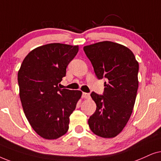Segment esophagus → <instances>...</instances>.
<instances>
[{
  "label": "esophagus",
  "instance_id": "esophagus-1",
  "mask_svg": "<svg viewBox=\"0 0 161 161\" xmlns=\"http://www.w3.org/2000/svg\"><path fill=\"white\" fill-rule=\"evenodd\" d=\"M91 96H90V93H82V98H90Z\"/></svg>",
  "mask_w": 161,
  "mask_h": 161
}]
</instances>
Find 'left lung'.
<instances>
[{
    "label": "left lung",
    "instance_id": "8db88e82",
    "mask_svg": "<svg viewBox=\"0 0 161 161\" xmlns=\"http://www.w3.org/2000/svg\"><path fill=\"white\" fill-rule=\"evenodd\" d=\"M83 49L98 79H107L103 95L91 94L96 110L88 119L89 127L96 136L114 138L125 127L133 110L138 63L130 49L116 42H99Z\"/></svg>",
    "mask_w": 161,
    "mask_h": 161
}]
</instances>
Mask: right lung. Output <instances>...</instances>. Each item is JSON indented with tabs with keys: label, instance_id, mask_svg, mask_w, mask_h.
Returning a JSON list of instances; mask_svg holds the SVG:
<instances>
[{
	"label": "right lung",
	"instance_id": "1",
	"mask_svg": "<svg viewBox=\"0 0 161 161\" xmlns=\"http://www.w3.org/2000/svg\"><path fill=\"white\" fill-rule=\"evenodd\" d=\"M78 51V46L63 43L39 46L28 53L18 70L19 94L25 117L34 131L47 140L68 132L70 115L82 96V91L59 87Z\"/></svg>",
	"mask_w": 161,
	"mask_h": 161
}]
</instances>
